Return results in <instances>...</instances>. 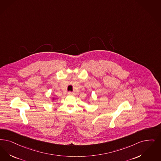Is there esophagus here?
<instances>
[{
	"label": "esophagus",
	"instance_id": "esophagus-1",
	"mask_svg": "<svg viewBox=\"0 0 161 161\" xmlns=\"http://www.w3.org/2000/svg\"><path fill=\"white\" fill-rule=\"evenodd\" d=\"M68 95H69V96L73 95H74V93H73V92H69L68 93Z\"/></svg>",
	"mask_w": 161,
	"mask_h": 161
}]
</instances>
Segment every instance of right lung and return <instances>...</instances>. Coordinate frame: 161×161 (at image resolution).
<instances>
[{
  "mask_svg": "<svg viewBox=\"0 0 161 161\" xmlns=\"http://www.w3.org/2000/svg\"><path fill=\"white\" fill-rule=\"evenodd\" d=\"M53 99H54V98H53Z\"/></svg>",
  "mask_w": 161,
  "mask_h": 161,
  "instance_id": "1",
  "label": "right lung"
}]
</instances>
